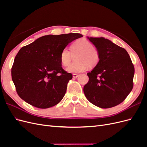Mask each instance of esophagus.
<instances>
[{
  "label": "esophagus",
  "mask_w": 147,
  "mask_h": 147,
  "mask_svg": "<svg viewBox=\"0 0 147 147\" xmlns=\"http://www.w3.org/2000/svg\"><path fill=\"white\" fill-rule=\"evenodd\" d=\"M78 77V74H73V78H77Z\"/></svg>",
  "instance_id": "1"
}]
</instances>
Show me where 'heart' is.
I'll use <instances>...</instances> for the list:
<instances>
[{
    "mask_svg": "<svg viewBox=\"0 0 147 147\" xmlns=\"http://www.w3.org/2000/svg\"><path fill=\"white\" fill-rule=\"evenodd\" d=\"M75 62L71 64L66 71L71 74L84 72L87 67L92 69L99 64L100 55L98 49L93 44L84 38L77 40L70 46V51L65 48L61 51L60 61L64 66H67L75 56Z\"/></svg>",
    "mask_w": 147,
    "mask_h": 147,
    "instance_id": "1",
    "label": "heart"
}]
</instances>
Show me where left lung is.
<instances>
[{"instance_id": "left-lung-1", "label": "left lung", "mask_w": 147, "mask_h": 147, "mask_svg": "<svg viewBox=\"0 0 147 147\" xmlns=\"http://www.w3.org/2000/svg\"><path fill=\"white\" fill-rule=\"evenodd\" d=\"M100 52L99 64L87 74L83 91L91 104L103 109L116 106L133 88L134 67L125 49L104 37H88Z\"/></svg>"}]
</instances>
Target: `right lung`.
Instances as JSON below:
<instances>
[{"instance_id": "1", "label": "right lung", "mask_w": 147, "mask_h": 147, "mask_svg": "<svg viewBox=\"0 0 147 147\" xmlns=\"http://www.w3.org/2000/svg\"><path fill=\"white\" fill-rule=\"evenodd\" d=\"M80 34L48 35L22 47L11 68V78L18 94L35 107L47 109L64 97L72 75L63 67L61 51Z\"/></svg>"}]
</instances>
